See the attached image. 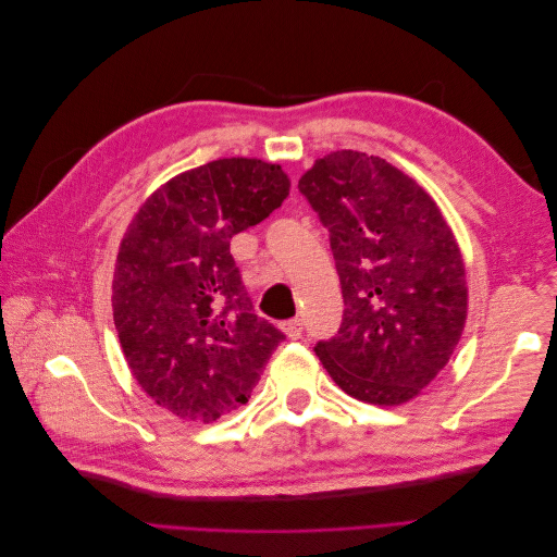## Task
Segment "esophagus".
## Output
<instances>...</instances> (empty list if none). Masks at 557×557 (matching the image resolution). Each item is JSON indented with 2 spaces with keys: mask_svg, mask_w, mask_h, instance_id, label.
Listing matches in <instances>:
<instances>
[{
  "mask_svg": "<svg viewBox=\"0 0 557 557\" xmlns=\"http://www.w3.org/2000/svg\"><path fill=\"white\" fill-rule=\"evenodd\" d=\"M283 334L288 336V339H299L301 336V330H305V325H301L299 318H293V320H285V323L281 325Z\"/></svg>",
  "mask_w": 557,
  "mask_h": 557,
  "instance_id": "obj_1",
  "label": "esophagus"
}]
</instances>
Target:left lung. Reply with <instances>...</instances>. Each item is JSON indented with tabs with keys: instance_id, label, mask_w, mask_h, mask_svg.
Masks as SVG:
<instances>
[{
	"instance_id": "8db88e82",
	"label": "left lung",
	"mask_w": 557,
	"mask_h": 557,
	"mask_svg": "<svg viewBox=\"0 0 557 557\" xmlns=\"http://www.w3.org/2000/svg\"><path fill=\"white\" fill-rule=\"evenodd\" d=\"M330 230L344 320L315 356L350 397L397 407L448 364L467 323L458 239L425 188L383 158L332 150L299 178Z\"/></svg>"
}]
</instances>
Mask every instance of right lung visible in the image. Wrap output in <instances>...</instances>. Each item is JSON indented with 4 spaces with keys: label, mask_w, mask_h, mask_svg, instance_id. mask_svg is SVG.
Masks as SVG:
<instances>
[{
    "label": "right lung",
    "mask_w": 557,
    "mask_h": 557,
    "mask_svg": "<svg viewBox=\"0 0 557 557\" xmlns=\"http://www.w3.org/2000/svg\"><path fill=\"white\" fill-rule=\"evenodd\" d=\"M290 193L281 164L223 158L148 195L117 248L113 323L158 407L213 423L258 385L283 332L252 313L230 242Z\"/></svg>",
    "instance_id": "right-lung-1"
}]
</instances>
